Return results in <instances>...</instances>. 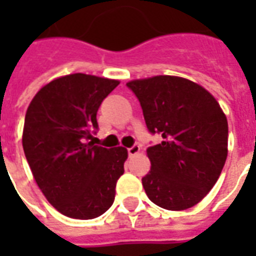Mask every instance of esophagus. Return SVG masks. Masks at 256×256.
I'll return each instance as SVG.
<instances>
[{"mask_svg": "<svg viewBox=\"0 0 256 256\" xmlns=\"http://www.w3.org/2000/svg\"><path fill=\"white\" fill-rule=\"evenodd\" d=\"M140 150H141V148H140V145H133V146H132V148H128V156H134V155H137V154H138L140 152Z\"/></svg>", "mask_w": 256, "mask_h": 256, "instance_id": "esophagus-1", "label": "esophagus"}]
</instances>
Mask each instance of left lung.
I'll list each match as a JSON object with an SVG mask.
<instances>
[{
  "mask_svg": "<svg viewBox=\"0 0 256 256\" xmlns=\"http://www.w3.org/2000/svg\"><path fill=\"white\" fill-rule=\"evenodd\" d=\"M137 96L146 128L162 136L150 146L146 196L162 208L193 207L211 190L228 156V119L203 86L172 75L126 84Z\"/></svg>",
  "mask_w": 256,
  "mask_h": 256,
  "instance_id": "8db88e82",
  "label": "left lung"
}]
</instances>
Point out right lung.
Instances as JSON below:
<instances>
[{
    "label": "right lung",
    "instance_id": "right-lung-1",
    "mask_svg": "<svg viewBox=\"0 0 256 256\" xmlns=\"http://www.w3.org/2000/svg\"><path fill=\"white\" fill-rule=\"evenodd\" d=\"M116 79L70 74L42 86L27 108L23 150L36 185L58 212L75 220L104 214L115 198L128 150L94 145L102 100Z\"/></svg>",
    "mask_w": 256,
    "mask_h": 256
}]
</instances>
